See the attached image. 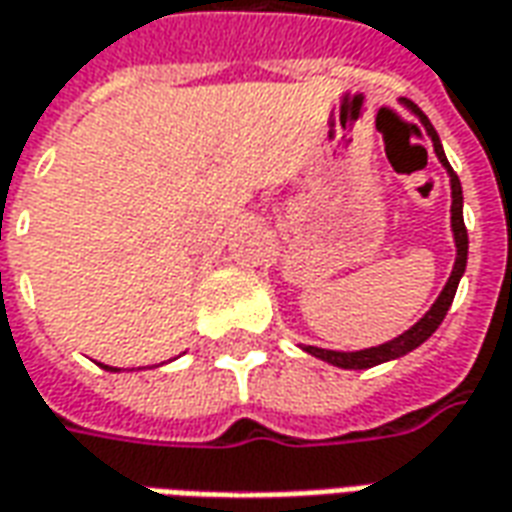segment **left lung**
I'll list each match as a JSON object with an SVG mask.
<instances>
[{"instance_id": "left-lung-1", "label": "left lung", "mask_w": 512, "mask_h": 512, "mask_svg": "<svg viewBox=\"0 0 512 512\" xmlns=\"http://www.w3.org/2000/svg\"><path fill=\"white\" fill-rule=\"evenodd\" d=\"M402 105L416 116L421 124H424V130L430 135L432 149H435V157L441 160V166L449 174V188H452V235H455V266H452V274H449V280L443 285V291L438 293V299L432 302V307L424 313V316L418 318L416 324L405 330L402 335H396L391 341L380 343V346H368V349H360V352H335V349H321V346H305V343H299L302 346V352L307 355L318 357V360H324V363H330V366L338 368H371V366H380V363H388V360H396V357H405L407 352H413L418 349L421 343L430 338L432 332L441 327V321L446 318V310L452 307V299H455L457 285H460V277L466 274V260H468V232L466 224H463V188H460V180H457V174L449 166V160L443 155V146L441 138H438V132L430 124V119L418 110L413 102H407L402 99Z\"/></svg>"}]
</instances>
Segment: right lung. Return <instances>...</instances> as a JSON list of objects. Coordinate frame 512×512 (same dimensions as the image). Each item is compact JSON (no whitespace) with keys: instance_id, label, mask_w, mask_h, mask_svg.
Listing matches in <instances>:
<instances>
[{"instance_id":"add662e5","label":"right lung","mask_w":512,"mask_h":512,"mask_svg":"<svg viewBox=\"0 0 512 512\" xmlns=\"http://www.w3.org/2000/svg\"><path fill=\"white\" fill-rule=\"evenodd\" d=\"M99 366L105 368V371H121V368H113V366H105V363H99Z\"/></svg>"}]
</instances>
